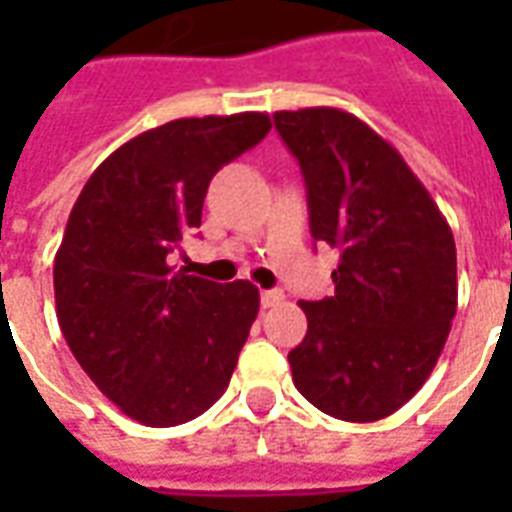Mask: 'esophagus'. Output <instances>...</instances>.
<instances>
[{
    "label": "esophagus",
    "instance_id": "1",
    "mask_svg": "<svg viewBox=\"0 0 512 512\" xmlns=\"http://www.w3.org/2000/svg\"><path fill=\"white\" fill-rule=\"evenodd\" d=\"M285 299V293H282V290H263V293H260V304H263V307H277L279 301Z\"/></svg>",
    "mask_w": 512,
    "mask_h": 512
}]
</instances>
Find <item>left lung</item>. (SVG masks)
Instances as JSON below:
<instances>
[{"mask_svg": "<svg viewBox=\"0 0 512 512\" xmlns=\"http://www.w3.org/2000/svg\"><path fill=\"white\" fill-rule=\"evenodd\" d=\"M307 186L310 233L340 252L334 296L301 301L293 384L345 422H376L417 395L458 307L455 238L386 139L332 106L274 115Z\"/></svg>", "mask_w": 512, "mask_h": 512, "instance_id": "obj_1", "label": "left lung"}]
</instances>
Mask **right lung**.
Masks as SVG:
<instances>
[{"label": "right lung", "mask_w": 512, "mask_h": 512, "mask_svg": "<svg viewBox=\"0 0 512 512\" xmlns=\"http://www.w3.org/2000/svg\"><path fill=\"white\" fill-rule=\"evenodd\" d=\"M268 131L263 112L150 128L95 169L68 216L57 321L84 373L142 425L200 417L230 384L260 293L175 271L169 255L200 227L213 175Z\"/></svg>", "instance_id": "1"}]
</instances>
